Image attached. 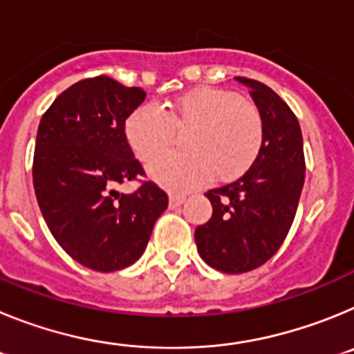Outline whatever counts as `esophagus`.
Masks as SVG:
<instances>
[{
  "mask_svg": "<svg viewBox=\"0 0 354 354\" xmlns=\"http://www.w3.org/2000/svg\"><path fill=\"white\" fill-rule=\"evenodd\" d=\"M184 200H186V196L184 195H170V207L171 209L179 207V205L184 204Z\"/></svg>",
  "mask_w": 354,
  "mask_h": 354,
  "instance_id": "obj_1",
  "label": "esophagus"
}]
</instances>
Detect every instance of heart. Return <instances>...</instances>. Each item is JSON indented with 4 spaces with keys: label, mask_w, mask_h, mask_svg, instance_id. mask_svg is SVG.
Here are the masks:
<instances>
[{
    "label": "heart",
    "mask_w": 354,
    "mask_h": 354,
    "mask_svg": "<svg viewBox=\"0 0 354 354\" xmlns=\"http://www.w3.org/2000/svg\"><path fill=\"white\" fill-rule=\"evenodd\" d=\"M175 124H193L186 143L150 162L149 174L171 192L204 186L218 175L234 180L250 170L264 142V122L253 102L230 90L202 88L184 93L167 111L159 104H143L126 118V140L143 161L154 159L175 136Z\"/></svg>",
    "instance_id": "1"
}]
</instances>
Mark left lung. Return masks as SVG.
I'll use <instances>...</instances> for the list:
<instances>
[{
    "instance_id": "left-lung-1",
    "label": "left lung",
    "mask_w": 354,
    "mask_h": 354,
    "mask_svg": "<svg viewBox=\"0 0 354 354\" xmlns=\"http://www.w3.org/2000/svg\"><path fill=\"white\" fill-rule=\"evenodd\" d=\"M250 88L264 122V142L243 177L205 193L211 220L195 230L200 257L221 273L252 271L282 246L305 183L301 127L289 106L266 84L236 77Z\"/></svg>"
}]
</instances>
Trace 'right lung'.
<instances>
[{"label":"right lung","instance_id":"1","mask_svg":"<svg viewBox=\"0 0 354 354\" xmlns=\"http://www.w3.org/2000/svg\"><path fill=\"white\" fill-rule=\"evenodd\" d=\"M145 97L108 76L77 81L56 97L37 131L33 187L44 220L58 245L93 271L138 261L168 207L154 183L131 195L115 192L143 174L124 126Z\"/></svg>","mask_w":354,"mask_h":354}]
</instances>
